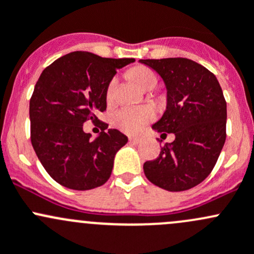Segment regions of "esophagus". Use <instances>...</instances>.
<instances>
[{
    "instance_id": "obj_1",
    "label": "esophagus",
    "mask_w": 254,
    "mask_h": 254,
    "mask_svg": "<svg viewBox=\"0 0 254 254\" xmlns=\"http://www.w3.org/2000/svg\"><path fill=\"white\" fill-rule=\"evenodd\" d=\"M142 142V139L138 137H129V143H132V144H139V143Z\"/></svg>"
}]
</instances>
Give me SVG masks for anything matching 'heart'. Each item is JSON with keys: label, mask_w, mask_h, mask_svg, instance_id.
I'll return each instance as SVG.
<instances>
[{"label": "heart", "mask_w": 254, "mask_h": 254, "mask_svg": "<svg viewBox=\"0 0 254 254\" xmlns=\"http://www.w3.org/2000/svg\"><path fill=\"white\" fill-rule=\"evenodd\" d=\"M133 79L137 83L138 87L144 89L151 83H156V77L150 69L140 67L133 72ZM115 84H116V79H112L110 82L106 95L108 99L112 96V91H114ZM154 119V110L149 106H140V108H132V106H127V108L120 109L119 111L115 114L114 116V124L120 129L124 130L126 133L134 134L139 130L143 129V127L148 124L149 121Z\"/></svg>", "instance_id": "1"}]
</instances>
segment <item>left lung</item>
Segmentation results:
<instances>
[{
  "instance_id": "left-lung-1",
  "label": "left lung",
  "mask_w": 254,
  "mask_h": 254,
  "mask_svg": "<svg viewBox=\"0 0 254 254\" xmlns=\"http://www.w3.org/2000/svg\"><path fill=\"white\" fill-rule=\"evenodd\" d=\"M163 78L166 110L153 125L174 133L155 160L145 161L146 179L158 187L181 192L204 181L215 166L226 139V101L215 75L202 64L184 59L139 60Z\"/></svg>"
}]
</instances>
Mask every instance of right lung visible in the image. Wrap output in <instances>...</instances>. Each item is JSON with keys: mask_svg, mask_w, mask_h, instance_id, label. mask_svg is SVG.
<instances>
[{"mask_svg": "<svg viewBox=\"0 0 254 254\" xmlns=\"http://www.w3.org/2000/svg\"><path fill=\"white\" fill-rule=\"evenodd\" d=\"M134 59H105L74 51L43 70L30 99V139L44 169L70 190L100 187L110 179L117 151L128 138L101 127L91 139L83 124L98 122L106 110V91L116 70Z\"/></svg>", "mask_w": 254, "mask_h": 254, "instance_id": "obj_1", "label": "right lung"}]
</instances>
